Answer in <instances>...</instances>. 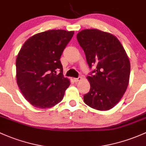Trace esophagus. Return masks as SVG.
Returning <instances> with one entry per match:
<instances>
[{
	"label": "esophagus",
	"instance_id": "34e87169",
	"mask_svg": "<svg viewBox=\"0 0 146 146\" xmlns=\"http://www.w3.org/2000/svg\"><path fill=\"white\" fill-rule=\"evenodd\" d=\"M81 80V77L74 78V82H78V81H80Z\"/></svg>",
	"mask_w": 146,
	"mask_h": 146
}]
</instances>
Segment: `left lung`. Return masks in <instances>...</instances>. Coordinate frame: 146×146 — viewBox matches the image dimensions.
<instances>
[{"label":"left lung","mask_w":146,"mask_h":146,"mask_svg":"<svg viewBox=\"0 0 146 146\" xmlns=\"http://www.w3.org/2000/svg\"><path fill=\"white\" fill-rule=\"evenodd\" d=\"M90 69V91L84 95L88 106L99 111L112 109L129 84L130 62L123 45L114 35L98 29L83 30L76 35Z\"/></svg>","instance_id":"1"}]
</instances>
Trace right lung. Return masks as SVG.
Returning <instances> with one entry per match:
<instances>
[{"label": "right lung", "instance_id": "obj_1", "mask_svg": "<svg viewBox=\"0 0 146 146\" xmlns=\"http://www.w3.org/2000/svg\"><path fill=\"white\" fill-rule=\"evenodd\" d=\"M73 35L74 31L65 30L44 31L30 37L20 50L16 60L17 84L35 107H52L63 99L70 82L63 76L60 58Z\"/></svg>", "mask_w": 146, "mask_h": 146}]
</instances>
